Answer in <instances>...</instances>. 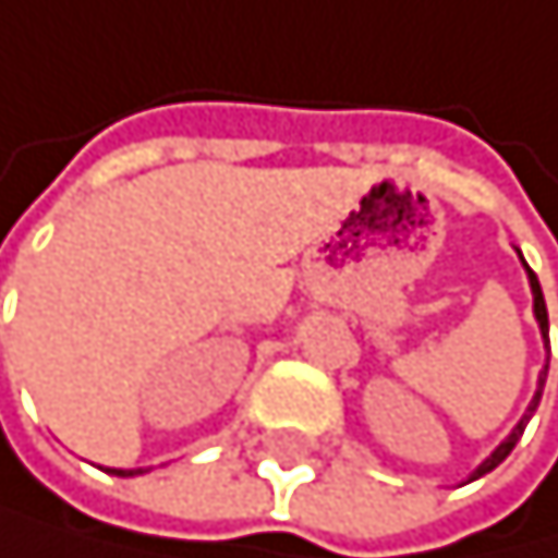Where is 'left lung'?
Here are the masks:
<instances>
[{"instance_id":"8db88e82","label":"left lung","mask_w":558,"mask_h":558,"mask_svg":"<svg viewBox=\"0 0 558 558\" xmlns=\"http://www.w3.org/2000/svg\"><path fill=\"white\" fill-rule=\"evenodd\" d=\"M518 255H521V251H518ZM521 262H524V258H521ZM524 272H527L531 296H535V322H538V328H542V339H545V349H548V311H545V296H542V286H538V276H535V272H531V268H527V262H524ZM545 374H548V363H545V371H542V377H538V391H535V398H531V405H527V409H524V415H521V423L513 426V429L507 433L504 440H499V447H496L493 454H489L486 461H482L478 469H475V472L469 475V482L482 478V475H486V472H493L496 464H504V461H507V454H510V450H513V444L521 440L524 426L531 423V415H535V409H538V401H542V388H545Z\"/></svg>"}]
</instances>
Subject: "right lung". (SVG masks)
Wrapping results in <instances>:
<instances>
[{
	"label": "right lung",
	"instance_id": "obj_1",
	"mask_svg": "<svg viewBox=\"0 0 558 558\" xmlns=\"http://www.w3.org/2000/svg\"><path fill=\"white\" fill-rule=\"evenodd\" d=\"M111 475H121V478H129V475H143V469H108Z\"/></svg>",
	"mask_w": 558,
	"mask_h": 558
}]
</instances>
